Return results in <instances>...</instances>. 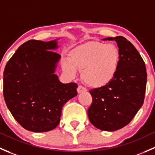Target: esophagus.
<instances>
[{
    "label": "esophagus",
    "mask_w": 155,
    "mask_h": 155,
    "mask_svg": "<svg viewBox=\"0 0 155 155\" xmlns=\"http://www.w3.org/2000/svg\"><path fill=\"white\" fill-rule=\"evenodd\" d=\"M87 91V89L85 88L84 87H83L82 85H79L78 86V88H77V92L78 93H82V92H85Z\"/></svg>",
    "instance_id": "1"
}]
</instances>
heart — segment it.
<instances>
[{
  "mask_svg": "<svg viewBox=\"0 0 155 155\" xmlns=\"http://www.w3.org/2000/svg\"><path fill=\"white\" fill-rule=\"evenodd\" d=\"M120 53L113 44L92 41L79 45L69 53V60L62 62V68L74 77L77 70L82 71V79L91 87H100L113 79L120 64Z\"/></svg>",
  "mask_w": 155,
  "mask_h": 155,
  "instance_id": "heart-1",
  "label": "heart"
}]
</instances>
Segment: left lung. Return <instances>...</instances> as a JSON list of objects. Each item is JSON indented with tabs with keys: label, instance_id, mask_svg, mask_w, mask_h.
I'll return each instance as SVG.
<instances>
[{
	"label": "left lung",
	"instance_id": "obj_1",
	"mask_svg": "<svg viewBox=\"0 0 155 155\" xmlns=\"http://www.w3.org/2000/svg\"><path fill=\"white\" fill-rule=\"evenodd\" d=\"M103 40L117 42L120 64L108 84L90 91L93 102L87 116L96 128L113 131L128 125L143 105L147 73L142 57L129 41L123 36Z\"/></svg>",
	"mask_w": 155,
	"mask_h": 155
}]
</instances>
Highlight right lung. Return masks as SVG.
Instances as JSON below:
<instances>
[{
  "instance_id": "obj_1",
  "label": "right lung",
  "mask_w": 155,
  "mask_h": 155,
  "mask_svg": "<svg viewBox=\"0 0 155 155\" xmlns=\"http://www.w3.org/2000/svg\"><path fill=\"white\" fill-rule=\"evenodd\" d=\"M56 40L27 41L4 71L6 106L23 128L33 132L54 129L64 104L77 95V84H63L54 73L61 58L52 51L58 48Z\"/></svg>"
}]
</instances>
